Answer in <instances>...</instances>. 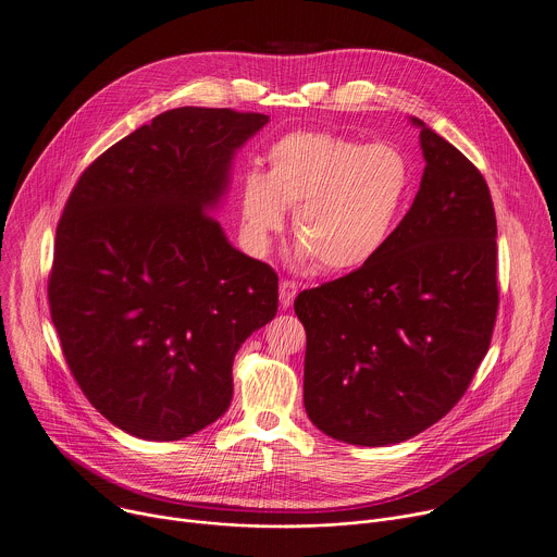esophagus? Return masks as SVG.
Instances as JSON below:
<instances>
[{
	"label": "esophagus",
	"mask_w": 557,
	"mask_h": 557,
	"mask_svg": "<svg viewBox=\"0 0 557 557\" xmlns=\"http://www.w3.org/2000/svg\"><path fill=\"white\" fill-rule=\"evenodd\" d=\"M295 295H297V284L290 282V280H282L280 282V305H282V309H288L293 305Z\"/></svg>",
	"instance_id": "34e87169"
}]
</instances>
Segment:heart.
I'll return each mask as SVG.
<instances>
[{"mask_svg":"<svg viewBox=\"0 0 557 557\" xmlns=\"http://www.w3.org/2000/svg\"><path fill=\"white\" fill-rule=\"evenodd\" d=\"M267 162V175L248 171L239 182V220L250 248L267 252L293 209L295 258H315L335 273L380 256L413 182L399 148L333 133H288L269 148Z\"/></svg>","mask_w":557,"mask_h":557,"instance_id":"heart-1","label":"heart"}]
</instances>
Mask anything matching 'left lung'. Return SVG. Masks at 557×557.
<instances>
[{
  "label": "left lung",
  "instance_id": "left-lung-1",
  "mask_svg": "<svg viewBox=\"0 0 557 557\" xmlns=\"http://www.w3.org/2000/svg\"><path fill=\"white\" fill-rule=\"evenodd\" d=\"M411 124L426 166L409 213L369 264L295 299L309 420L358 446L397 444L442 420L484 360L497 315L488 186L458 148Z\"/></svg>",
  "mask_w": 557,
  "mask_h": 557
}]
</instances>
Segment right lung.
Listing matches in <instances>:
<instances>
[{"label": "right lung", "instance_id": "obj_1", "mask_svg": "<svg viewBox=\"0 0 557 557\" xmlns=\"http://www.w3.org/2000/svg\"><path fill=\"white\" fill-rule=\"evenodd\" d=\"M269 115L182 107L77 180L55 235L50 318L92 407L128 435L188 437L226 413L233 358L277 313L275 271L211 215Z\"/></svg>", "mask_w": 557, "mask_h": 557}]
</instances>
